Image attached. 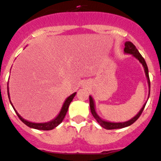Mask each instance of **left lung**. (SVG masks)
Wrapping results in <instances>:
<instances>
[{
	"label": "left lung",
	"instance_id": "obj_1",
	"mask_svg": "<svg viewBox=\"0 0 161 161\" xmlns=\"http://www.w3.org/2000/svg\"><path fill=\"white\" fill-rule=\"evenodd\" d=\"M125 48H124V52L126 54H130V55H132L133 57H135L140 63L142 64V65L143 66V69H144L145 75H146L147 79V82H148V86H149V94H148V99L149 96H150V78H149V72H148V68L146 62H145L144 58L142 57V55H140V53L139 52V51L136 49V48L135 47V45H133L132 42H126L124 44ZM89 104H90V110L91 113H92V116L95 119H96V121L99 123L101 126L106 130H114V129H121V128L126 127V126H129L131 124H133L135 121H136V119L140 117V116L141 115L142 112L144 109L145 106H146L147 102L143 104V107L141 108L139 113L134 117H133L132 119H130V120L126 121V122H121V123H113V122H109L104 120V119H102L99 116V115L97 114L96 111V108H95V103L93 99L91 96H89Z\"/></svg>",
	"mask_w": 161,
	"mask_h": 161
}]
</instances>
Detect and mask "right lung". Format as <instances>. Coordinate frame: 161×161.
Segmentation results:
<instances>
[{"label":"right lung","mask_w":161,"mask_h":161,"mask_svg":"<svg viewBox=\"0 0 161 161\" xmlns=\"http://www.w3.org/2000/svg\"><path fill=\"white\" fill-rule=\"evenodd\" d=\"M75 94H76V92H74L73 94H72V95H71V96H69V97H68L67 99H65V102H64L63 105H62V109H61L60 112H59L58 116H57L55 118V119H52V120H51L49 122H47V123H32V122H29V121L26 120V119H23V118L21 117V116H20L19 114H18V113L16 111V109H14V107L13 104H12V103H11V99H10L9 90H8V98H9L10 103H11V106H12V107L14 108V111H15V113H16V114L18 115V117H19V119H21V120L22 121L25 125H27V126H29L30 128H33V129H36V130H53L54 128H55V127H56V126H58V125L60 124V123H62V121H63L64 118H65V115H66L68 109H69V105H70V103L72 101V99H73V98L75 97Z\"/></svg>","instance_id":"1"}]
</instances>
